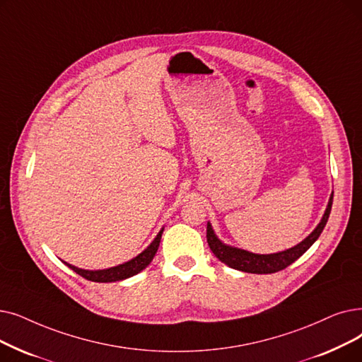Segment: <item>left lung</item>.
Instances as JSON below:
<instances>
[{"label":"left lung","mask_w":362,"mask_h":362,"mask_svg":"<svg viewBox=\"0 0 362 362\" xmlns=\"http://www.w3.org/2000/svg\"><path fill=\"white\" fill-rule=\"evenodd\" d=\"M332 206H333V194L328 199V206L325 209L321 222L315 229L312 230L309 237H306L300 244H297L286 251H279V253L255 255V253H250L247 250L226 245L216 237L210 222L207 223V243L213 251V255L232 269L248 272V274H274V272L286 269L287 266L296 262L313 243L318 240L322 229L327 225L329 211H332Z\"/></svg>","instance_id":"left-lung-1"}]
</instances>
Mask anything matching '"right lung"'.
<instances>
[{
  "mask_svg": "<svg viewBox=\"0 0 362 362\" xmlns=\"http://www.w3.org/2000/svg\"><path fill=\"white\" fill-rule=\"evenodd\" d=\"M163 230L164 228L158 232V235H156L155 240L140 253L139 256H136L134 259L125 262L122 264H118V266H114V268H109V269H102V271H87V269H80L76 268V266H72L66 262H64L66 266H69V268L76 272L78 275H81L83 278L88 279V281H93V282H115V281H122L125 278H130L139 272H142L146 266L152 262L156 250H158L160 247V243H161V235H163Z\"/></svg>",
  "mask_w": 362,
  "mask_h": 362,
  "instance_id": "right-lung-1",
  "label": "right lung"
}]
</instances>
